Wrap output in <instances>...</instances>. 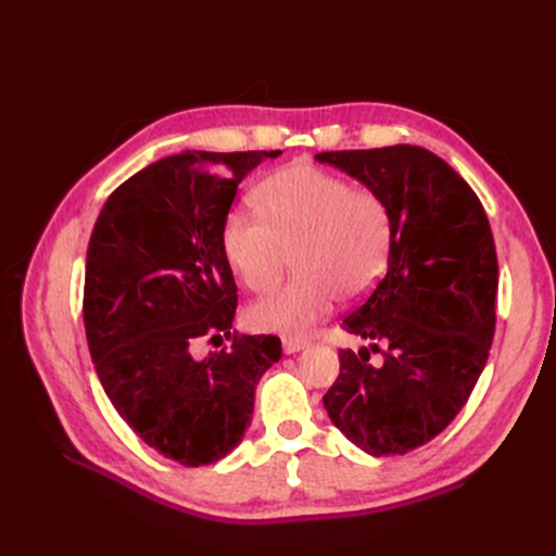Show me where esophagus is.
Instances as JSON below:
<instances>
[{
    "instance_id": "34e87169",
    "label": "esophagus",
    "mask_w": 556,
    "mask_h": 556,
    "mask_svg": "<svg viewBox=\"0 0 556 556\" xmlns=\"http://www.w3.org/2000/svg\"><path fill=\"white\" fill-rule=\"evenodd\" d=\"M308 345H311V341H306V339H292V336H285L282 339V350L288 352V355H294V352L304 350Z\"/></svg>"
}]
</instances>
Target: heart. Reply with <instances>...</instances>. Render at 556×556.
I'll return each mask as SVG.
<instances>
[{"mask_svg": "<svg viewBox=\"0 0 556 556\" xmlns=\"http://www.w3.org/2000/svg\"><path fill=\"white\" fill-rule=\"evenodd\" d=\"M255 199L260 208L225 215V260L252 292L274 288L292 252L299 276L248 308L252 329L299 339L339 294L359 299L376 288L394 245V211L378 190L299 162L266 176Z\"/></svg>", "mask_w": 556, "mask_h": 556, "instance_id": "b5f03b06", "label": "heart"}]
</instances>
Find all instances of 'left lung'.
I'll return each mask as SVG.
<instances>
[{"instance_id": "1", "label": "left lung", "mask_w": 556, "mask_h": 556, "mask_svg": "<svg viewBox=\"0 0 556 556\" xmlns=\"http://www.w3.org/2000/svg\"><path fill=\"white\" fill-rule=\"evenodd\" d=\"M315 160L378 190L394 211L387 274L341 323L374 345L339 352L325 408L364 452L406 454L457 417L490 357L498 292L492 227L470 185L427 148L333 150ZM371 351L383 355L380 365Z\"/></svg>"}]
</instances>
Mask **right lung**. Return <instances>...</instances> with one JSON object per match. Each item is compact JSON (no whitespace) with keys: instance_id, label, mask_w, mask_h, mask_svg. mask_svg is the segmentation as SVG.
Returning a JSON list of instances; mask_svg holds the SVG:
<instances>
[{"instance_id":"1","label":"right lung","mask_w":556,"mask_h":556,"mask_svg":"<svg viewBox=\"0 0 556 556\" xmlns=\"http://www.w3.org/2000/svg\"><path fill=\"white\" fill-rule=\"evenodd\" d=\"M278 155L164 157L115 188L92 229L83 323L99 382L129 429L182 466L241 443L257 380L282 355L278 336L231 331L239 292L220 243L239 182ZM199 340L216 348L206 358Z\"/></svg>"}]
</instances>
